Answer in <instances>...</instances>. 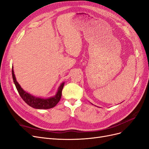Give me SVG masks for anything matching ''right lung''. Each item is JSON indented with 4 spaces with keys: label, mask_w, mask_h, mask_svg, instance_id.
Segmentation results:
<instances>
[{
    "label": "right lung",
    "mask_w": 149,
    "mask_h": 149,
    "mask_svg": "<svg viewBox=\"0 0 149 149\" xmlns=\"http://www.w3.org/2000/svg\"><path fill=\"white\" fill-rule=\"evenodd\" d=\"M12 77L13 80L15 84V86L17 91L23 100L28 104L29 106L36 109H49L54 107L59 102L62 95V90L64 86V83L60 85L58 91L54 97H50L49 99H41L38 98L30 95V94L26 93L22 89V88L19 85V84L16 81V77L14 74L13 69L12 68Z\"/></svg>",
    "instance_id": "right-lung-1"
}]
</instances>
